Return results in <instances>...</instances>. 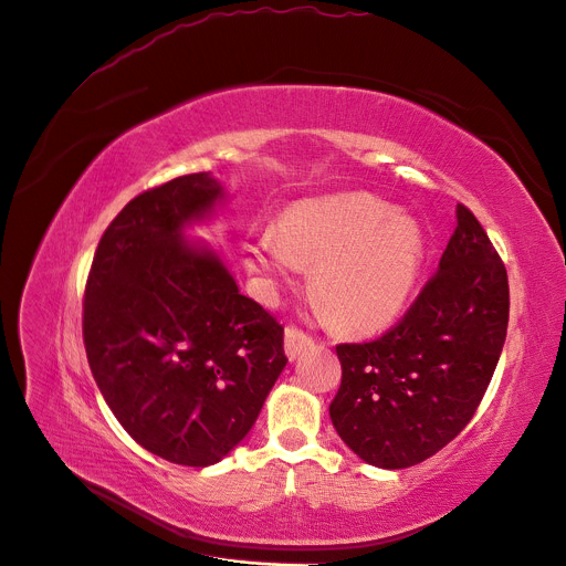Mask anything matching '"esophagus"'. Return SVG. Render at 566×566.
Segmentation results:
<instances>
[{"mask_svg":"<svg viewBox=\"0 0 566 566\" xmlns=\"http://www.w3.org/2000/svg\"><path fill=\"white\" fill-rule=\"evenodd\" d=\"M312 337L298 328H293V325H289V328L284 331V350L289 355V360H295L303 350H307L312 346Z\"/></svg>","mask_w":566,"mask_h":566,"instance_id":"obj_1","label":"esophagus"}]
</instances>
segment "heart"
<instances>
[{
	"label": "heart",
	"mask_w": 566,
	"mask_h": 566,
	"mask_svg": "<svg viewBox=\"0 0 566 566\" xmlns=\"http://www.w3.org/2000/svg\"><path fill=\"white\" fill-rule=\"evenodd\" d=\"M424 256L420 224L365 192L293 201L277 229H263L245 245V263L261 289L273 293L314 261L312 284L348 331H374L408 303Z\"/></svg>",
	"instance_id": "obj_1"
}]
</instances>
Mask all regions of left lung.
Returning <instances> with one entry per match:
<instances>
[{
    "instance_id": "1",
    "label": "left lung",
    "mask_w": 566,
    "mask_h": 566,
    "mask_svg": "<svg viewBox=\"0 0 566 566\" xmlns=\"http://www.w3.org/2000/svg\"><path fill=\"white\" fill-rule=\"evenodd\" d=\"M507 271L486 231L457 203L438 273L390 333L339 344L331 403L339 438L365 463L399 470L454 440L478 410L507 337Z\"/></svg>"
}]
</instances>
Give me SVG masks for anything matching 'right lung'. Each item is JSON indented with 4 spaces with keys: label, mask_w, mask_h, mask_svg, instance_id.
I'll return each mask as SVG.
<instances>
[{
    "label": "right lung",
    "mask_w": 566,
    "mask_h": 566,
    "mask_svg": "<svg viewBox=\"0 0 566 566\" xmlns=\"http://www.w3.org/2000/svg\"><path fill=\"white\" fill-rule=\"evenodd\" d=\"M229 192L213 174L146 190L105 229L84 291L88 367L144 450L206 468L256 422L286 367L284 328L238 291L220 250L188 238Z\"/></svg>",
    "instance_id": "right-lung-1"
}]
</instances>
